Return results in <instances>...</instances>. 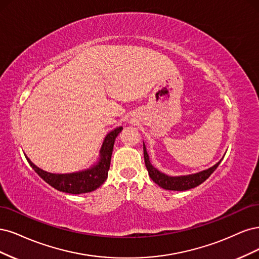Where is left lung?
<instances>
[{
	"label": "left lung",
	"mask_w": 259,
	"mask_h": 259,
	"mask_svg": "<svg viewBox=\"0 0 259 259\" xmlns=\"http://www.w3.org/2000/svg\"><path fill=\"white\" fill-rule=\"evenodd\" d=\"M143 151H144V161H145L146 169L148 171L149 178H151L158 186L168 190L183 191V190H188V189L197 187L198 185L201 184V183H203L208 177H210L222 161V160L219 161L215 165H213L212 168H208L207 170L201 171L196 174L185 175V177H169V175L163 174L160 171H158L156 168H154L152 163L149 162V158H148L144 144H143Z\"/></svg>",
	"instance_id": "obj_1"
}]
</instances>
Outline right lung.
I'll return each mask as SVG.
<instances>
[{
    "label": "right lung",
    "instance_id": "right-lung-1",
    "mask_svg": "<svg viewBox=\"0 0 259 259\" xmlns=\"http://www.w3.org/2000/svg\"><path fill=\"white\" fill-rule=\"evenodd\" d=\"M122 130V127L116 128L106 136L103 145L100 152V160L94 165L93 168L78 172V173H70V174H54L46 171L40 170L35 164H33L31 160L27 157V160L39 177L43 179L47 184L63 193L79 195L84 193H90L98 187L101 186L105 180L107 179L108 169L111 164V157L113 153V147L115 143V139L118 136V133Z\"/></svg>",
    "mask_w": 259,
    "mask_h": 259
}]
</instances>
